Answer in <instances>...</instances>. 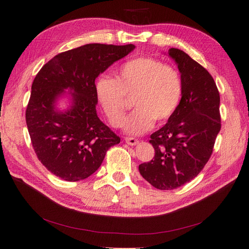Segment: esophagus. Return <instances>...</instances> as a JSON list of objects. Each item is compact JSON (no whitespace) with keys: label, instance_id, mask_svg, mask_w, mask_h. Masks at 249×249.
Here are the masks:
<instances>
[{"label":"esophagus","instance_id":"1","mask_svg":"<svg viewBox=\"0 0 249 249\" xmlns=\"http://www.w3.org/2000/svg\"><path fill=\"white\" fill-rule=\"evenodd\" d=\"M124 140H125V142L127 143V144L132 145V146H133V145H136L137 143H138V140H137V139L132 138V137H125Z\"/></svg>","mask_w":249,"mask_h":249}]
</instances>
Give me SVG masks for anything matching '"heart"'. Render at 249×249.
<instances>
[{"label":"heart","mask_w":249,"mask_h":249,"mask_svg":"<svg viewBox=\"0 0 249 249\" xmlns=\"http://www.w3.org/2000/svg\"><path fill=\"white\" fill-rule=\"evenodd\" d=\"M95 97L111 125L123 124L129 100L136 108L124 122V131L140 135L152 129L155 120L165 123L175 114L184 91L183 79L175 67L152 57H137L119 67L115 79L95 81Z\"/></svg>","instance_id":"heart-1"}]
</instances>
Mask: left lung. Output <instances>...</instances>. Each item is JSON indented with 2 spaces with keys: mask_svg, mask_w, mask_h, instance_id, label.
<instances>
[{
  "mask_svg": "<svg viewBox=\"0 0 249 249\" xmlns=\"http://www.w3.org/2000/svg\"><path fill=\"white\" fill-rule=\"evenodd\" d=\"M183 79L184 91L167 124L150 135L152 161L139 165L140 175L160 190L190 182L205 167L221 129L220 95L210 72L185 52L171 48Z\"/></svg>",
  "mask_w": 249,
  "mask_h": 249,
  "instance_id": "1",
  "label": "left lung"
}]
</instances>
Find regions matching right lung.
<instances>
[{
	"instance_id": "obj_1",
	"label": "right lung",
	"mask_w": 249,
	"mask_h": 249,
	"mask_svg": "<svg viewBox=\"0 0 249 249\" xmlns=\"http://www.w3.org/2000/svg\"><path fill=\"white\" fill-rule=\"evenodd\" d=\"M135 49L134 44L89 43L52 58L36 74L26 110L35 154L53 175L67 182L84 179L103 163L120 138L96 114L94 84L100 73ZM70 89L72 106L54 104Z\"/></svg>"
}]
</instances>
